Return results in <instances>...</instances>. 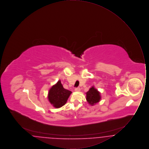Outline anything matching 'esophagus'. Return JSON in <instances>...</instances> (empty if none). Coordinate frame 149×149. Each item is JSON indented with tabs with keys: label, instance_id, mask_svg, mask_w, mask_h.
Wrapping results in <instances>:
<instances>
[{
	"label": "esophagus",
	"instance_id": "esophagus-1",
	"mask_svg": "<svg viewBox=\"0 0 149 149\" xmlns=\"http://www.w3.org/2000/svg\"><path fill=\"white\" fill-rule=\"evenodd\" d=\"M75 92H79V91H80V88H79V87H78V88H75V90H74Z\"/></svg>",
	"mask_w": 149,
	"mask_h": 149
}]
</instances>
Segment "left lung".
<instances>
[{
    "instance_id": "obj_1",
    "label": "left lung",
    "mask_w": 149,
    "mask_h": 149,
    "mask_svg": "<svg viewBox=\"0 0 149 149\" xmlns=\"http://www.w3.org/2000/svg\"><path fill=\"white\" fill-rule=\"evenodd\" d=\"M86 99L88 103L92 106L98 103L101 99L100 93L94 86H92L86 93Z\"/></svg>"
}]
</instances>
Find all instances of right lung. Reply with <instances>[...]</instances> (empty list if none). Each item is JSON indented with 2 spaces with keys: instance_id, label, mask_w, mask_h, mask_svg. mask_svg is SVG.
Returning <instances> with one entry per match:
<instances>
[{
  "instance_id": "1",
  "label": "right lung",
  "mask_w": 149,
  "mask_h": 149,
  "mask_svg": "<svg viewBox=\"0 0 149 149\" xmlns=\"http://www.w3.org/2000/svg\"><path fill=\"white\" fill-rule=\"evenodd\" d=\"M71 93V91L64 88L61 81L58 80L56 84L50 88L48 99L53 106L58 108L65 104Z\"/></svg>"
}]
</instances>
